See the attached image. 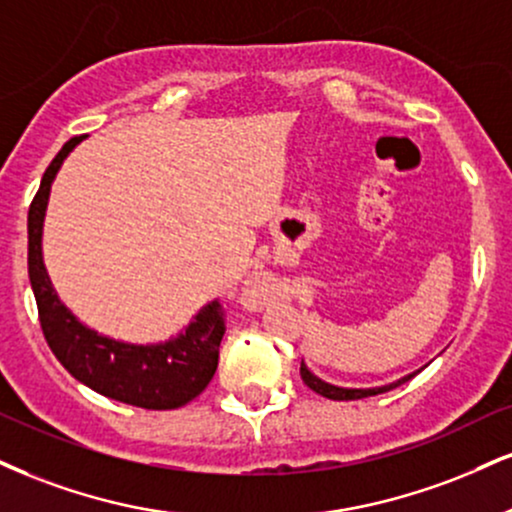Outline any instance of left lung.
<instances>
[{"mask_svg": "<svg viewBox=\"0 0 512 512\" xmlns=\"http://www.w3.org/2000/svg\"><path fill=\"white\" fill-rule=\"evenodd\" d=\"M424 367H427V365H424ZM417 372H420V369H417ZM417 372H412V374H408V377L393 381V384L374 386V389H343V386H334V384H329V381L319 379L317 374H312L310 369H307L305 362H300V377H303L305 384L310 386V389L315 393H319V396L331 398V400H360V398H367V396H379V393H386V391L396 389V386H400V384H405V381H410Z\"/></svg>", "mask_w": 512, "mask_h": 512, "instance_id": "1", "label": "left lung"}]
</instances>
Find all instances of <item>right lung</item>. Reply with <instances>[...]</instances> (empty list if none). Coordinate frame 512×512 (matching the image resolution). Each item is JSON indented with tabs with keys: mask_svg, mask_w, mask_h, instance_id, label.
I'll use <instances>...</instances> for the list:
<instances>
[{
	"mask_svg": "<svg viewBox=\"0 0 512 512\" xmlns=\"http://www.w3.org/2000/svg\"><path fill=\"white\" fill-rule=\"evenodd\" d=\"M85 135L71 138L47 166L38 195L28 209V276L33 286L42 334L71 377L102 396L145 410H174L200 396L219 365L224 310L212 300L176 338L150 346L114 341L78 322L59 300L42 262V226L49 190L64 159Z\"/></svg>",
	"mask_w": 512,
	"mask_h": 512,
	"instance_id": "right-lung-1",
	"label": "right lung"
}]
</instances>
